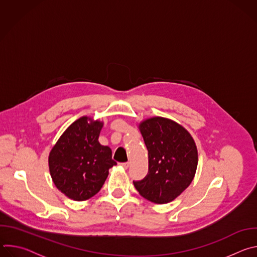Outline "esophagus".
I'll use <instances>...</instances> for the list:
<instances>
[{
    "label": "esophagus",
    "mask_w": 257,
    "mask_h": 257,
    "mask_svg": "<svg viewBox=\"0 0 257 257\" xmlns=\"http://www.w3.org/2000/svg\"><path fill=\"white\" fill-rule=\"evenodd\" d=\"M119 165H120V166H122L124 169H127V168L129 167V165H130V164H129V162H126V163H121V164H119Z\"/></svg>",
    "instance_id": "1"
}]
</instances>
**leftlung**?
Wrapping results in <instances>:
<instances>
[{
  "label": "left lung",
  "instance_id": "obj_1",
  "mask_svg": "<svg viewBox=\"0 0 257 257\" xmlns=\"http://www.w3.org/2000/svg\"><path fill=\"white\" fill-rule=\"evenodd\" d=\"M139 130L149 152V173L133 184L145 199L171 202L194 178L198 163L195 142L184 127L163 117L142 121Z\"/></svg>",
  "mask_w": 257,
  "mask_h": 257
}]
</instances>
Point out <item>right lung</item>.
I'll return each mask as SVG.
<instances>
[{
    "mask_svg": "<svg viewBox=\"0 0 257 257\" xmlns=\"http://www.w3.org/2000/svg\"><path fill=\"white\" fill-rule=\"evenodd\" d=\"M103 123L83 116L61 135L49 156L50 173L56 187L67 197L83 201L95 195L117 165L108 146L98 142Z\"/></svg>",
    "mask_w": 257,
    "mask_h": 257,
    "instance_id": "add662e5",
    "label": "right lung"
}]
</instances>
